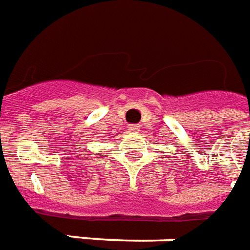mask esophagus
<instances>
[{"label":"esophagus","mask_w":250,"mask_h":250,"mask_svg":"<svg viewBox=\"0 0 250 250\" xmlns=\"http://www.w3.org/2000/svg\"><path fill=\"white\" fill-rule=\"evenodd\" d=\"M128 131H131V132H138V131H140V125H128Z\"/></svg>","instance_id":"esophagus-1"}]
</instances>
